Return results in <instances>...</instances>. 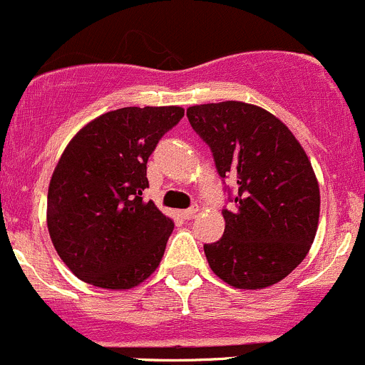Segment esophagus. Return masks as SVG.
Instances as JSON below:
<instances>
[{"mask_svg": "<svg viewBox=\"0 0 365 365\" xmlns=\"http://www.w3.org/2000/svg\"><path fill=\"white\" fill-rule=\"evenodd\" d=\"M197 212H198V207H197V205H195V207H190V209H184V211H181V212H179V215H181L184 220H190V218H193V216H195V215H197Z\"/></svg>", "mask_w": 365, "mask_h": 365, "instance_id": "esophagus-1", "label": "esophagus"}]
</instances>
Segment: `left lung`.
Masks as SVG:
<instances>
[{"mask_svg":"<svg viewBox=\"0 0 365 365\" xmlns=\"http://www.w3.org/2000/svg\"><path fill=\"white\" fill-rule=\"evenodd\" d=\"M186 115L220 178L236 182V209L222 211L225 232L204 245L209 266L237 289L280 282L309 254L319 222V184L304 147L255 104H198Z\"/></svg>","mask_w":365,"mask_h":365,"instance_id":"obj_1","label":"left lung"}]
</instances>
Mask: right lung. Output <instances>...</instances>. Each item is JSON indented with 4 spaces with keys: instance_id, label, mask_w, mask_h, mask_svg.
<instances>
[{
    "instance_id": "add662e5",
    "label": "right lung",
    "mask_w": 365,
    "mask_h": 365,
    "mask_svg": "<svg viewBox=\"0 0 365 365\" xmlns=\"http://www.w3.org/2000/svg\"><path fill=\"white\" fill-rule=\"evenodd\" d=\"M184 117L181 106L120 108L79 129L48 190V229L67 268L103 289L149 279L174 230L142 191L158 142Z\"/></svg>"
}]
</instances>
